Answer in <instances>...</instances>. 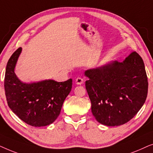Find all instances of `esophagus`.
Listing matches in <instances>:
<instances>
[{
	"mask_svg": "<svg viewBox=\"0 0 153 153\" xmlns=\"http://www.w3.org/2000/svg\"><path fill=\"white\" fill-rule=\"evenodd\" d=\"M75 82H76V85H81L83 84V79L82 78H81V77H78V78H76V80H75Z\"/></svg>",
	"mask_w": 153,
	"mask_h": 153,
	"instance_id": "34e87169",
	"label": "esophagus"
}]
</instances>
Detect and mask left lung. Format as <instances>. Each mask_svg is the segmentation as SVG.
<instances>
[{"label":"left lung","mask_w":153,"mask_h":153,"mask_svg":"<svg viewBox=\"0 0 153 153\" xmlns=\"http://www.w3.org/2000/svg\"><path fill=\"white\" fill-rule=\"evenodd\" d=\"M85 88L97 122L106 126L123 125L145 103L148 78L141 56L134 51L123 62L117 60L85 71Z\"/></svg>","instance_id":"obj_1"}]
</instances>
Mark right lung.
Returning a JSON list of instances; mask_svg holds the SVG:
<instances>
[{"label": "right lung", "mask_w": 153, "mask_h": 153, "mask_svg": "<svg viewBox=\"0 0 153 153\" xmlns=\"http://www.w3.org/2000/svg\"><path fill=\"white\" fill-rule=\"evenodd\" d=\"M14 52L6 66L4 87L7 104L21 120L33 127L47 126L59 116L65 100L72 90L71 79L64 82L46 79L24 83L15 74V67L22 53Z\"/></svg>", "instance_id": "add662e5"}]
</instances>
